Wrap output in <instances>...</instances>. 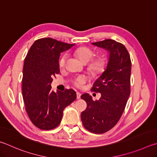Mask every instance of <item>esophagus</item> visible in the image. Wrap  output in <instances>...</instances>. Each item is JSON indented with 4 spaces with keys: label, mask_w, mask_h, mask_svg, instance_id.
I'll return each instance as SVG.
<instances>
[{
    "label": "esophagus",
    "mask_w": 157,
    "mask_h": 157,
    "mask_svg": "<svg viewBox=\"0 0 157 157\" xmlns=\"http://www.w3.org/2000/svg\"><path fill=\"white\" fill-rule=\"evenodd\" d=\"M81 93L76 92V98H77V99H79V98H81Z\"/></svg>",
    "instance_id": "esophagus-1"
}]
</instances>
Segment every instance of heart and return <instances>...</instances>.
Here are the masks:
<instances>
[{
  "mask_svg": "<svg viewBox=\"0 0 157 157\" xmlns=\"http://www.w3.org/2000/svg\"><path fill=\"white\" fill-rule=\"evenodd\" d=\"M76 56L84 63H88V70L90 72L94 75L101 74L105 70L106 67V61L104 58L101 56L96 57L93 59L94 53L91 49L87 47H80L77 48L74 52ZM68 56L67 54L62 55L59 60V65L60 67H64L67 62ZM86 78L83 76H77L73 81L74 86L77 87H81L83 84L86 83Z\"/></svg>",
  "mask_w": 157,
  "mask_h": 157,
  "instance_id": "b5f03b06",
  "label": "heart"
}]
</instances>
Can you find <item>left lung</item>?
Instances as JSON below:
<instances>
[{
    "label": "left lung",
    "mask_w": 157,
    "mask_h": 157,
    "mask_svg": "<svg viewBox=\"0 0 157 157\" xmlns=\"http://www.w3.org/2000/svg\"><path fill=\"white\" fill-rule=\"evenodd\" d=\"M109 52L106 70L91 88L101 93L98 101L91 96L81 97L86 101L87 108L81 114L84 128L90 132L103 134L114 127L124 112L130 94L131 59L125 47L112 39L92 43Z\"/></svg>",
    "instance_id": "obj_1"
}]
</instances>
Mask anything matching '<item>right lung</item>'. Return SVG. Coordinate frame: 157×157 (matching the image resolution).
Instances as JSON below:
<instances>
[{"label": "right lung", "mask_w": 157, "mask_h": 157, "mask_svg": "<svg viewBox=\"0 0 157 157\" xmlns=\"http://www.w3.org/2000/svg\"><path fill=\"white\" fill-rule=\"evenodd\" d=\"M74 45L52 38H40L33 43L25 59L22 79L23 101L32 123L40 130L56 128L64 109L76 98L72 89L55 93L51 87L53 78L60 72V52Z\"/></svg>", "instance_id": "1"}]
</instances>
